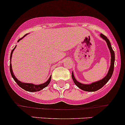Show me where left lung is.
I'll return each mask as SVG.
<instances>
[{
  "label": "left lung",
  "mask_w": 125,
  "mask_h": 125,
  "mask_svg": "<svg viewBox=\"0 0 125 125\" xmlns=\"http://www.w3.org/2000/svg\"><path fill=\"white\" fill-rule=\"evenodd\" d=\"M101 37L103 39L105 40L106 41V43H107L108 46V48L110 49V52H111V66L110 68V70H109L108 73L107 75L101 81H99L97 82H93V83H91V84H83V83H80V82H78L76 79L74 78V75H73V73L72 72V79H73V82L75 83L77 87H79L80 89L82 90L83 91H97L98 90L101 89L102 87H104L108 81L110 80V79L111 78L112 75H113V71H114V61H115V54H114V51L113 50L111 47V45L110 42L109 41V40L108 39L107 37L105 35H104V34H101Z\"/></svg>",
  "instance_id": "8db88e82"
}]
</instances>
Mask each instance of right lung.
I'll return each mask as SVG.
<instances>
[{
	"label": "right lung",
	"mask_w": 125,
	"mask_h": 125,
	"mask_svg": "<svg viewBox=\"0 0 125 125\" xmlns=\"http://www.w3.org/2000/svg\"><path fill=\"white\" fill-rule=\"evenodd\" d=\"M27 34H28L24 35L22 37V38H20V39H19V40L17 41V42H19V41L20 40L22 39V38H23L24 37H25V36ZM15 47H16V46H15ZM15 47L12 50V51H11V56H10V60H11V57H12V52H13L14 50L15 49ZM10 72H11V76H12V78H13V79H14V80L16 82V83H17L18 85H19V87H20L21 88H23V89L24 90H26V91H30V92H35V91H40V90H42V89H43V88H44L45 87H47V86L49 84L50 82H51V77H50V78H49V79L48 80H47V81H46V82H45V83H43V84L34 85V84H32V83H23V82H21L19 81L18 80V79H17L16 78H15V76L14 75V73H13V72H12V66H11V63H10Z\"/></svg>",
	"instance_id": "1"
}]
</instances>
